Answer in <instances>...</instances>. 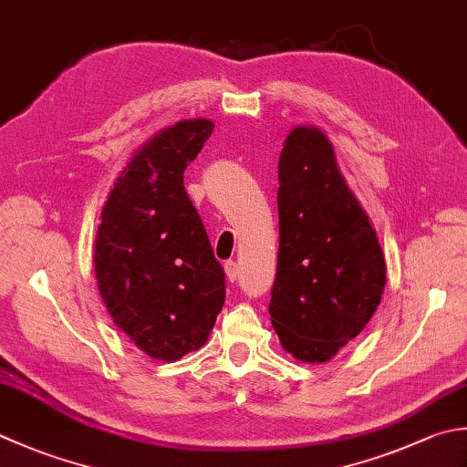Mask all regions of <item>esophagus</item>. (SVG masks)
<instances>
[{
    "label": "esophagus",
    "mask_w": 467,
    "mask_h": 467,
    "mask_svg": "<svg viewBox=\"0 0 467 467\" xmlns=\"http://www.w3.org/2000/svg\"><path fill=\"white\" fill-rule=\"evenodd\" d=\"M224 271H226V279L228 281L239 279V265H236L234 261H226L224 263Z\"/></svg>",
    "instance_id": "obj_1"
}]
</instances>
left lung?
Segmentation results:
<instances>
[{
    "mask_svg": "<svg viewBox=\"0 0 467 467\" xmlns=\"http://www.w3.org/2000/svg\"><path fill=\"white\" fill-rule=\"evenodd\" d=\"M279 253L269 314L283 350L327 362L377 312L387 283L377 233L317 127L291 130L279 155Z\"/></svg>",
    "mask_w": 467,
    "mask_h": 467,
    "instance_id": "8db88e82",
    "label": "left lung"
}]
</instances>
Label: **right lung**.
I'll return each mask as SVG.
<instances>
[{
	"instance_id": "right-lung-1",
	"label": "right lung",
	"mask_w": 467,
	"mask_h": 467,
	"mask_svg": "<svg viewBox=\"0 0 467 467\" xmlns=\"http://www.w3.org/2000/svg\"><path fill=\"white\" fill-rule=\"evenodd\" d=\"M213 130L208 119H186L153 135L100 213L99 294L113 322L155 360L204 346L224 306V271L184 188V170Z\"/></svg>"
}]
</instances>
